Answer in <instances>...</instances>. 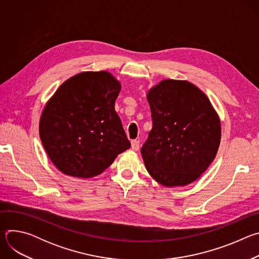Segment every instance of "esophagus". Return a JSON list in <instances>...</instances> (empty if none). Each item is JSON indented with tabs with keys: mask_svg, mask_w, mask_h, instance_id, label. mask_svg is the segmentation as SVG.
Returning <instances> with one entry per match:
<instances>
[{
	"mask_svg": "<svg viewBox=\"0 0 259 259\" xmlns=\"http://www.w3.org/2000/svg\"><path fill=\"white\" fill-rule=\"evenodd\" d=\"M131 149L133 151H138L139 150V140L134 139L131 141Z\"/></svg>",
	"mask_w": 259,
	"mask_h": 259,
	"instance_id": "esophagus-1",
	"label": "esophagus"
}]
</instances>
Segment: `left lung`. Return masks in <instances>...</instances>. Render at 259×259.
Here are the masks:
<instances>
[{
  "label": "left lung",
  "instance_id": "8db88e82",
  "mask_svg": "<svg viewBox=\"0 0 259 259\" xmlns=\"http://www.w3.org/2000/svg\"><path fill=\"white\" fill-rule=\"evenodd\" d=\"M147 101L153 128L140 151L147 172L165 187L193 182L220 142V122L208 97L190 82L164 80Z\"/></svg>",
  "mask_w": 259,
  "mask_h": 259
}]
</instances>
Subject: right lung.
<instances>
[{
	"label": "right lung",
	"instance_id": "right-lung-1",
	"mask_svg": "<svg viewBox=\"0 0 259 259\" xmlns=\"http://www.w3.org/2000/svg\"><path fill=\"white\" fill-rule=\"evenodd\" d=\"M120 83L107 71H85L65 81L45 106L40 137L63 173L93 177L131 146L115 110Z\"/></svg>",
	"mask_w": 259,
	"mask_h": 259
}]
</instances>
